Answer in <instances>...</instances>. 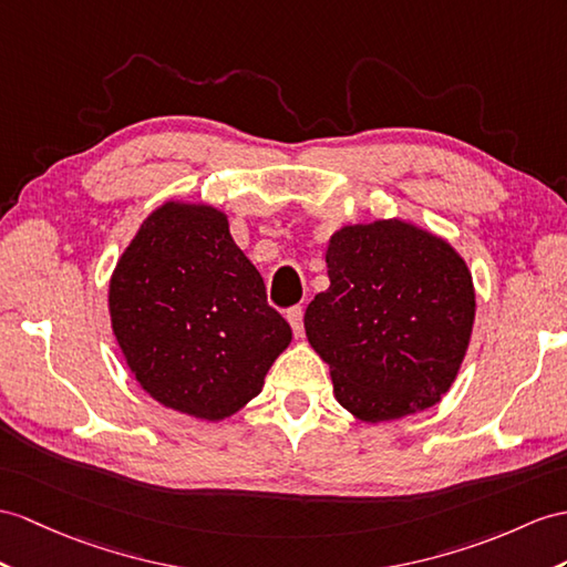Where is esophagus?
I'll list each match as a JSON object with an SVG mask.
<instances>
[{
    "label": "esophagus",
    "instance_id": "34e87169",
    "mask_svg": "<svg viewBox=\"0 0 567 567\" xmlns=\"http://www.w3.org/2000/svg\"><path fill=\"white\" fill-rule=\"evenodd\" d=\"M286 320H288V324H291V329L296 331V337H300L302 334V308L298 306V308H291L286 312Z\"/></svg>",
    "mask_w": 567,
    "mask_h": 567
}]
</instances>
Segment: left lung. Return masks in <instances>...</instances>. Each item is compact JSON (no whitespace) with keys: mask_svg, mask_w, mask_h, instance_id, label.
<instances>
[{"mask_svg":"<svg viewBox=\"0 0 567 567\" xmlns=\"http://www.w3.org/2000/svg\"><path fill=\"white\" fill-rule=\"evenodd\" d=\"M324 261L329 288L302 324L337 402L363 423L435 406L472 341L476 291L464 257L416 224L378 218L341 226Z\"/></svg>","mask_w":567,"mask_h":567,"instance_id":"8db88e82","label":"left lung"}]
</instances>
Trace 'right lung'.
Wrapping results in <instances>:
<instances>
[{"label": "right lung", "instance_id": "1", "mask_svg": "<svg viewBox=\"0 0 567 567\" xmlns=\"http://www.w3.org/2000/svg\"><path fill=\"white\" fill-rule=\"evenodd\" d=\"M107 310L140 388L209 423L250 404L293 339L228 214L204 202L168 199L144 218L110 276Z\"/></svg>", "mask_w": 567, "mask_h": 567}]
</instances>
